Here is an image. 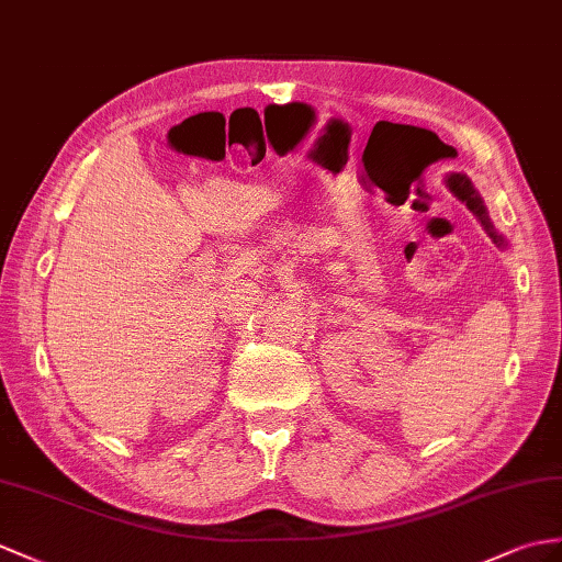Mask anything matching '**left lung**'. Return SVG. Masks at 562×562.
<instances>
[{
  "label": "left lung",
  "mask_w": 562,
  "mask_h": 562,
  "mask_svg": "<svg viewBox=\"0 0 562 562\" xmlns=\"http://www.w3.org/2000/svg\"><path fill=\"white\" fill-rule=\"evenodd\" d=\"M446 186H448V190L450 193H453L458 200H462L464 204H468V210L479 218V222H482V226H484V231L486 234L494 238V243L498 245V248H505V238L501 236V234H496V228H494V224H491V218H488V210H486V204H484V198L479 195V190L472 186V181L464 173H448L446 176Z\"/></svg>",
  "instance_id": "obj_1"
}]
</instances>
